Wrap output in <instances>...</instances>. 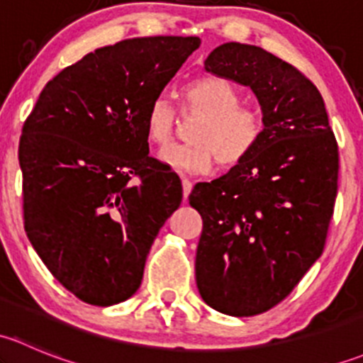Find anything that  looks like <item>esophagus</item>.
<instances>
[{"instance_id":"34e87169","label":"esophagus","mask_w":363,"mask_h":363,"mask_svg":"<svg viewBox=\"0 0 363 363\" xmlns=\"http://www.w3.org/2000/svg\"><path fill=\"white\" fill-rule=\"evenodd\" d=\"M191 189H193V182L189 181L188 177H182V196H184V202H186V200H188V196H189V193H191Z\"/></svg>"}]
</instances>
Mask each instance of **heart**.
Instances as JSON below:
<instances>
[{"mask_svg": "<svg viewBox=\"0 0 363 363\" xmlns=\"http://www.w3.org/2000/svg\"><path fill=\"white\" fill-rule=\"evenodd\" d=\"M182 113L200 116L193 126L188 145H172L160 152V160L170 168L202 174L218 163L233 167L255 151L263 135V119L255 108L240 105V93L225 79L199 77L181 89ZM177 116L164 98L151 101L144 117L147 140L167 145L174 138Z\"/></svg>", "mask_w": 363, "mask_h": 363, "instance_id": "b5f03b06", "label": "heart"}]
</instances>
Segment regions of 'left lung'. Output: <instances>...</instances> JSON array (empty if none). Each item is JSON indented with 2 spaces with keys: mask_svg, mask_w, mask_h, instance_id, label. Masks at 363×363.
Listing matches in <instances>:
<instances>
[{
  "mask_svg": "<svg viewBox=\"0 0 363 363\" xmlns=\"http://www.w3.org/2000/svg\"><path fill=\"white\" fill-rule=\"evenodd\" d=\"M203 67L250 87L263 135L246 160L189 195L203 221L196 286L212 309L255 316L286 298L323 252L337 196V142L316 86L262 47L223 43Z\"/></svg>",
  "mask_w": 363,
  "mask_h": 363,
  "instance_id": "obj_1",
  "label": "left lung"
}]
</instances>
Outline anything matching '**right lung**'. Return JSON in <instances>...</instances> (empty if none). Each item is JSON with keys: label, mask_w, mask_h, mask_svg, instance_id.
I'll list each match as a JSON object with an SVG mask.
<instances>
[{"label": "right lung", "mask_w": 363, "mask_h": 363, "mask_svg": "<svg viewBox=\"0 0 363 363\" xmlns=\"http://www.w3.org/2000/svg\"><path fill=\"white\" fill-rule=\"evenodd\" d=\"M199 47L196 36L101 47L47 82L26 119V233L82 302L130 298L161 226L181 205L179 175L149 156L144 117Z\"/></svg>", "instance_id": "right-lung-1"}]
</instances>
